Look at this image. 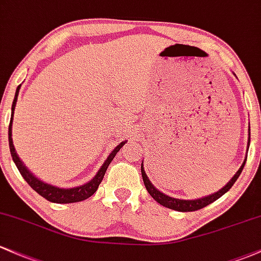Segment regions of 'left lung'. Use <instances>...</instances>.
I'll use <instances>...</instances> for the list:
<instances>
[{
    "label": "left lung",
    "mask_w": 261,
    "mask_h": 261,
    "mask_svg": "<svg viewBox=\"0 0 261 261\" xmlns=\"http://www.w3.org/2000/svg\"><path fill=\"white\" fill-rule=\"evenodd\" d=\"M249 145H250V127H249L248 148H249ZM245 161H247V160H245ZM245 161L243 162L242 166H240V168L237 171V173L234 174L233 178H231L230 181H229L227 185L222 188V190H219L218 192H216V193H213V194H210V196H207V197H202V198H198V199H178V198H173V197H170V196H167V194L160 192L156 187H154L152 183H151L150 179H148V177L146 176V172L144 170V165H141V174H142V179H144L146 190H147L148 193L151 194V197H152V198L156 200L157 203H160V204L163 205V207L170 208V210H173V211L193 212V211H198V210H200V208L207 207L208 204H211V203H213L214 200L220 198L223 194L227 193V192L231 188V186L236 183L238 177L240 176V173H242L243 168H244Z\"/></svg>",
    "instance_id": "left-lung-1"
}]
</instances>
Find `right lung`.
<instances>
[{
    "label": "right lung",
    "instance_id": "1",
    "mask_svg": "<svg viewBox=\"0 0 261 261\" xmlns=\"http://www.w3.org/2000/svg\"><path fill=\"white\" fill-rule=\"evenodd\" d=\"M19 88L21 85H18L16 90V95H14L13 102H12V109H11V121H10V126H8V142H10V151H11V156H12L13 162L16 163L17 168H18L19 173L22 174V177L25 179V182L33 188L39 196H42L43 198H45L49 202L53 203H74V202H80V200H84L89 198V197L93 196L95 193L96 190H98L99 185L101 183L102 178H104V174L107 172L109 165L110 162L113 161L115 154L119 152L120 148L122 147L126 144V141H122L121 144H119L114 148V151L109 154V157L105 160V162L102 163V166L100 167V170L98 171V173L94 176L93 179H90L88 183L85 185L79 186V187H73V188H59L56 187V186H51L49 183H45L38 179L37 177L33 176V173H31L30 171L27 170V167L23 165V162L19 160L18 154H17L16 150H14L13 146V141H12V122H13V114H14V108H16V102L17 99H18V93H19Z\"/></svg>",
    "mask_w": 261,
    "mask_h": 261
}]
</instances>
